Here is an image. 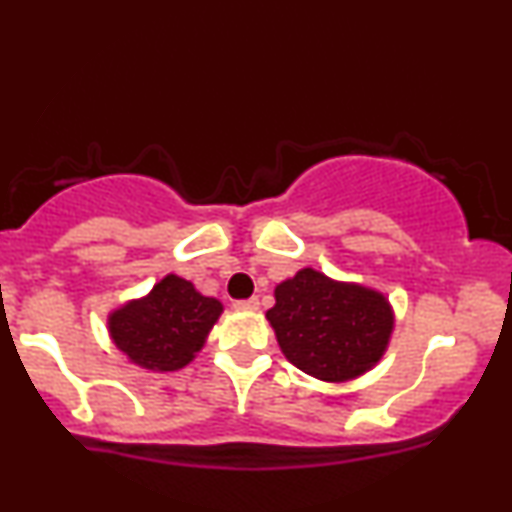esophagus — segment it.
<instances>
[{"label":"esophagus","instance_id":"esophagus-1","mask_svg":"<svg viewBox=\"0 0 512 512\" xmlns=\"http://www.w3.org/2000/svg\"><path fill=\"white\" fill-rule=\"evenodd\" d=\"M238 310H248V312H255L257 307H260V300L257 298H248V300H238L236 303Z\"/></svg>","mask_w":512,"mask_h":512}]
</instances>
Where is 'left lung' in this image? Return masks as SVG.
Returning <instances> with one entry per match:
<instances>
[{
	"mask_svg": "<svg viewBox=\"0 0 512 512\" xmlns=\"http://www.w3.org/2000/svg\"><path fill=\"white\" fill-rule=\"evenodd\" d=\"M267 312L276 341L295 367L322 381H348L365 374L384 355L393 312L384 295L357 283L331 281L300 269L274 291Z\"/></svg>",
	"mask_w": 512,
	"mask_h": 512,
	"instance_id": "8db88e82",
	"label": "left lung"
}]
</instances>
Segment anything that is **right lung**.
<instances>
[{
	"label": "right lung",
	"instance_id": "obj_1",
	"mask_svg": "<svg viewBox=\"0 0 512 512\" xmlns=\"http://www.w3.org/2000/svg\"><path fill=\"white\" fill-rule=\"evenodd\" d=\"M221 310L217 298H207L190 281L169 274L145 298L114 310L109 315V334L135 365L174 372L186 367L205 346Z\"/></svg>",
	"mask_w": 512,
	"mask_h": 512
}]
</instances>
